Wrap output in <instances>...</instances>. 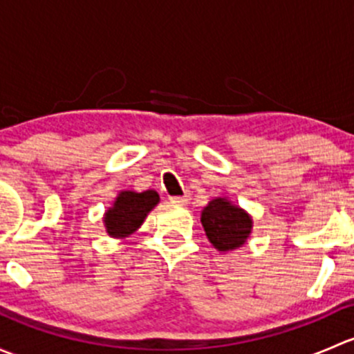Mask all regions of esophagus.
Returning a JSON list of instances; mask_svg holds the SVG:
<instances>
[{
	"label": "esophagus",
	"instance_id": "esophagus-1",
	"mask_svg": "<svg viewBox=\"0 0 354 354\" xmlns=\"http://www.w3.org/2000/svg\"><path fill=\"white\" fill-rule=\"evenodd\" d=\"M171 202L181 203V205H183V203L188 202V195H181V197H171Z\"/></svg>",
	"mask_w": 354,
	"mask_h": 354
}]
</instances>
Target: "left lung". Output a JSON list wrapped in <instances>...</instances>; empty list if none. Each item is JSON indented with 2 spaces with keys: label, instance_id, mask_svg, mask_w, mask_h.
I'll return each instance as SVG.
<instances>
[{
  "label": "left lung",
  "instance_id": "1",
  "mask_svg": "<svg viewBox=\"0 0 354 354\" xmlns=\"http://www.w3.org/2000/svg\"><path fill=\"white\" fill-rule=\"evenodd\" d=\"M200 221L209 241L219 252L240 248L252 231L248 214L224 198H214L202 210Z\"/></svg>",
  "mask_w": 354,
  "mask_h": 354
}]
</instances>
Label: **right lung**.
Listing matches in <instances>:
<instances>
[{"label": "right lung", "mask_w": 354, "mask_h": 354, "mask_svg": "<svg viewBox=\"0 0 354 354\" xmlns=\"http://www.w3.org/2000/svg\"><path fill=\"white\" fill-rule=\"evenodd\" d=\"M157 202H159V195L154 190L142 192V194L121 192L114 205L106 212V230L113 238L128 236L144 223Z\"/></svg>", "instance_id": "add662e5"}]
</instances>
